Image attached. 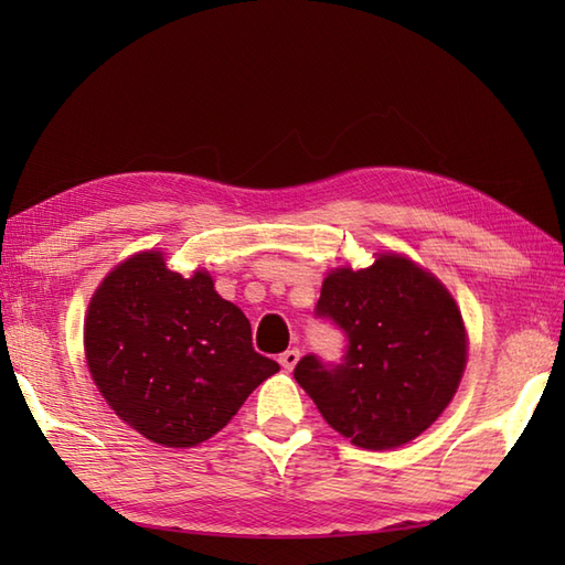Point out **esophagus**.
Returning <instances> with one entry per match:
<instances>
[{
    "label": "esophagus",
    "instance_id": "34e87169",
    "mask_svg": "<svg viewBox=\"0 0 565 565\" xmlns=\"http://www.w3.org/2000/svg\"><path fill=\"white\" fill-rule=\"evenodd\" d=\"M298 359H301V350H298V347H291V350H286V352L279 356V364H281L286 371H291V369L298 364Z\"/></svg>",
    "mask_w": 565,
    "mask_h": 565
}]
</instances>
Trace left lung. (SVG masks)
I'll return each mask as SVG.
<instances>
[{"instance_id":"1","label":"left lung","mask_w":565,"mask_h":565,"mask_svg":"<svg viewBox=\"0 0 565 565\" xmlns=\"http://www.w3.org/2000/svg\"><path fill=\"white\" fill-rule=\"evenodd\" d=\"M316 318L344 334L340 362L306 354L294 379L326 423L364 449H393L435 423L466 366V332L449 291L411 259L383 255L338 269Z\"/></svg>"}]
</instances>
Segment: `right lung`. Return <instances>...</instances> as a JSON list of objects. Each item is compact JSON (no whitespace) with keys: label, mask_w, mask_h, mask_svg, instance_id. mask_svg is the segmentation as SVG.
Masks as SVG:
<instances>
[{"label":"right lung","mask_w":565,"mask_h":565,"mask_svg":"<svg viewBox=\"0 0 565 565\" xmlns=\"http://www.w3.org/2000/svg\"><path fill=\"white\" fill-rule=\"evenodd\" d=\"M84 352L116 415L164 447H194L221 431L279 364L252 347L243 310L142 252L94 294Z\"/></svg>","instance_id":"1"}]
</instances>
